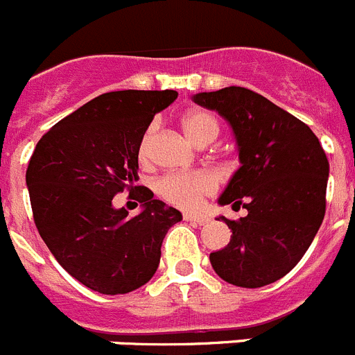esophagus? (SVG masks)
I'll return each instance as SVG.
<instances>
[{
  "mask_svg": "<svg viewBox=\"0 0 355 355\" xmlns=\"http://www.w3.org/2000/svg\"><path fill=\"white\" fill-rule=\"evenodd\" d=\"M184 220H190L197 225H202L209 220L208 215H202V213H184L183 215Z\"/></svg>",
  "mask_w": 355,
  "mask_h": 355,
  "instance_id": "obj_1",
  "label": "esophagus"
}]
</instances>
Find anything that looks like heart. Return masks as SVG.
Instances as JSON below:
<instances>
[{
  "instance_id": "b5f03b06",
  "label": "heart",
  "mask_w": 355,
  "mask_h": 355,
  "mask_svg": "<svg viewBox=\"0 0 355 355\" xmlns=\"http://www.w3.org/2000/svg\"><path fill=\"white\" fill-rule=\"evenodd\" d=\"M181 128L184 135L197 146H206L213 142L220 133V124L216 117L206 110H192L181 119ZM156 124H149L140 137L139 158L146 163L150 158L153 140H155ZM216 180L209 172H180V174H168L156 183V190L165 200L180 208H196L200 205L202 197L215 192Z\"/></svg>"
}]
</instances>
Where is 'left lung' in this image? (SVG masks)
<instances>
[{
  "instance_id": "8db88e82",
  "label": "left lung",
  "mask_w": 355,
  "mask_h": 355,
  "mask_svg": "<svg viewBox=\"0 0 355 355\" xmlns=\"http://www.w3.org/2000/svg\"><path fill=\"white\" fill-rule=\"evenodd\" d=\"M192 99L229 122L241 163L218 205L247 215L218 216L233 236L209 254L213 270L234 286L275 283L302 259L324 220L329 162L322 144L302 121L243 87Z\"/></svg>"
}]
</instances>
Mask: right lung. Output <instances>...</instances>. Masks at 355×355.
Wrapping results in <instances>:
<instances>
[{"label": "right lung", "instance_id": "right-lung-1", "mask_svg": "<svg viewBox=\"0 0 355 355\" xmlns=\"http://www.w3.org/2000/svg\"><path fill=\"white\" fill-rule=\"evenodd\" d=\"M175 97V90L101 94L56 122L28 163L39 234L56 261L90 290L119 295L144 286L158 268L163 238L183 220L146 187L137 216L112 202L139 181L140 137Z\"/></svg>", "mask_w": 355, "mask_h": 355}]
</instances>
